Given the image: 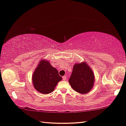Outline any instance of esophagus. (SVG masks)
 I'll use <instances>...</instances> for the list:
<instances>
[{"label":"esophagus","mask_w":126,"mask_h":126,"mask_svg":"<svg viewBox=\"0 0 126 126\" xmlns=\"http://www.w3.org/2000/svg\"><path fill=\"white\" fill-rule=\"evenodd\" d=\"M67 79V77L66 76H63V80H66V79Z\"/></svg>","instance_id":"1"}]
</instances>
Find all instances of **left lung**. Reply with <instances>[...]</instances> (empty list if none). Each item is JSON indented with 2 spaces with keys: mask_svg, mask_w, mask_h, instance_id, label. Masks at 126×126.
<instances>
[{
  "mask_svg": "<svg viewBox=\"0 0 126 126\" xmlns=\"http://www.w3.org/2000/svg\"><path fill=\"white\" fill-rule=\"evenodd\" d=\"M86 63H76L69 79L70 86L78 93L85 94L92 88L94 84V72Z\"/></svg>",
  "mask_w": 126,
  "mask_h": 126,
  "instance_id": "obj_1",
  "label": "left lung"
}]
</instances>
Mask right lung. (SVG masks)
<instances>
[{"instance_id":"right-lung-1","label":"right lung","mask_w":126,"mask_h":126,"mask_svg":"<svg viewBox=\"0 0 126 126\" xmlns=\"http://www.w3.org/2000/svg\"><path fill=\"white\" fill-rule=\"evenodd\" d=\"M61 80L62 77L58 74V70L45 60L39 62L32 76L34 87L43 94L52 92Z\"/></svg>"}]
</instances>
